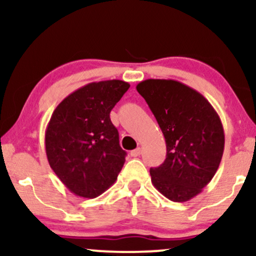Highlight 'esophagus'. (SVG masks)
Returning a JSON list of instances; mask_svg holds the SVG:
<instances>
[{"instance_id": "esophagus-1", "label": "esophagus", "mask_w": 256, "mask_h": 256, "mask_svg": "<svg viewBox=\"0 0 256 256\" xmlns=\"http://www.w3.org/2000/svg\"><path fill=\"white\" fill-rule=\"evenodd\" d=\"M140 154H142V149H140V148L134 149V150H132V152H130V155H131L132 158H137V156H140Z\"/></svg>"}]
</instances>
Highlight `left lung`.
I'll list each match as a JSON object with an SVG mask.
<instances>
[{
  "label": "left lung",
  "instance_id": "obj_1",
  "mask_svg": "<svg viewBox=\"0 0 256 256\" xmlns=\"http://www.w3.org/2000/svg\"><path fill=\"white\" fill-rule=\"evenodd\" d=\"M136 89L166 142L165 161L150 168L152 183L171 201H189L212 180L220 165L225 144L222 120L204 95L178 80L146 79Z\"/></svg>",
  "mask_w": 256,
  "mask_h": 256
}]
</instances>
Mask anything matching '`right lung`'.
I'll list each match as a JSON object with an SVG mask.
<instances>
[{
    "mask_svg": "<svg viewBox=\"0 0 256 256\" xmlns=\"http://www.w3.org/2000/svg\"><path fill=\"white\" fill-rule=\"evenodd\" d=\"M130 88L119 79L94 82L70 94L46 130L48 162L74 195L94 198L116 183L126 152L110 113Z\"/></svg>",
    "mask_w": 256,
    "mask_h": 256,
    "instance_id": "obj_1",
    "label": "right lung"
}]
</instances>
